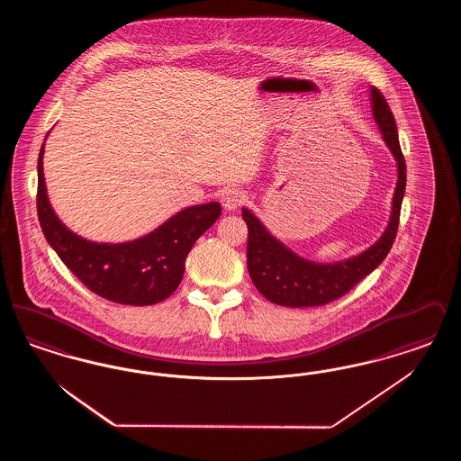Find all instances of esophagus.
I'll return each mask as SVG.
<instances>
[{
  "label": "esophagus",
  "instance_id": "1",
  "mask_svg": "<svg viewBox=\"0 0 461 461\" xmlns=\"http://www.w3.org/2000/svg\"><path fill=\"white\" fill-rule=\"evenodd\" d=\"M243 202H245V194L239 190V188H228V190H224L221 194V205L228 212L239 209Z\"/></svg>",
  "mask_w": 461,
  "mask_h": 461
}]
</instances>
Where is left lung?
I'll list each match as a JSON object with an SVG mask.
<instances>
[{
	"label": "left lung",
	"mask_w": 461,
	"mask_h": 461,
	"mask_svg": "<svg viewBox=\"0 0 461 461\" xmlns=\"http://www.w3.org/2000/svg\"><path fill=\"white\" fill-rule=\"evenodd\" d=\"M370 96L375 122L378 124L382 138L389 147L391 154L394 155L397 166V183L393 197L391 220L382 237L372 247L357 256L337 263H314L290 250L285 243L273 237L263 222L249 209H241V216L249 228V275L264 297L278 306H323L342 297L387 258L394 243L401 203L406 188V162L401 152L394 115L384 95L378 89L372 88Z\"/></svg>",
	"instance_id": "1"
}]
</instances>
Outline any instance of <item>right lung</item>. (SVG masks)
Wrapping results in <instances>:
<instances>
[{
    "instance_id": "obj_1",
    "label": "right lung",
    "mask_w": 461,
    "mask_h": 461,
    "mask_svg": "<svg viewBox=\"0 0 461 461\" xmlns=\"http://www.w3.org/2000/svg\"><path fill=\"white\" fill-rule=\"evenodd\" d=\"M44 145L38 158V218L44 239L62 263L96 295L130 306L167 299L181 284L194 243L221 216L218 202L192 205L154 231L124 243H96L70 231L55 214L43 175Z\"/></svg>"
}]
</instances>
